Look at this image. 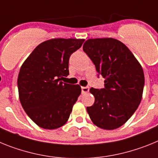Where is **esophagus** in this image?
<instances>
[{
	"label": "esophagus",
	"instance_id": "1",
	"mask_svg": "<svg viewBox=\"0 0 158 158\" xmlns=\"http://www.w3.org/2000/svg\"><path fill=\"white\" fill-rule=\"evenodd\" d=\"M89 92V87H82V93L83 94H87Z\"/></svg>",
	"mask_w": 158,
	"mask_h": 158
}]
</instances>
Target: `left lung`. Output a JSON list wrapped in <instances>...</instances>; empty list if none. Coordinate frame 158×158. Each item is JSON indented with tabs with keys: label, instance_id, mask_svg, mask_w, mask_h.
Wrapping results in <instances>:
<instances>
[{
	"label": "left lung",
	"instance_id": "1",
	"mask_svg": "<svg viewBox=\"0 0 158 158\" xmlns=\"http://www.w3.org/2000/svg\"><path fill=\"white\" fill-rule=\"evenodd\" d=\"M83 49L105 79V87L90 89L94 103L87 106L90 118L103 130H115L127 123L142 98V67L121 41L113 38L89 39Z\"/></svg>",
	"mask_w": 158,
	"mask_h": 158
}]
</instances>
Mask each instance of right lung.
<instances>
[{"label":"right lung","mask_w":158,"mask_h":158,"mask_svg":"<svg viewBox=\"0 0 158 158\" xmlns=\"http://www.w3.org/2000/svg\"><path fill=\"white\" fill-rule=\"evenodd\" d=\"M84 39L55 38L40 44L22 66L17 79L22 107L38 127L55 130L68 122L81 94L79 84L63 83L69 58Z\"/></svg>","instance_id":"right-lung-1"}]
</instances>
